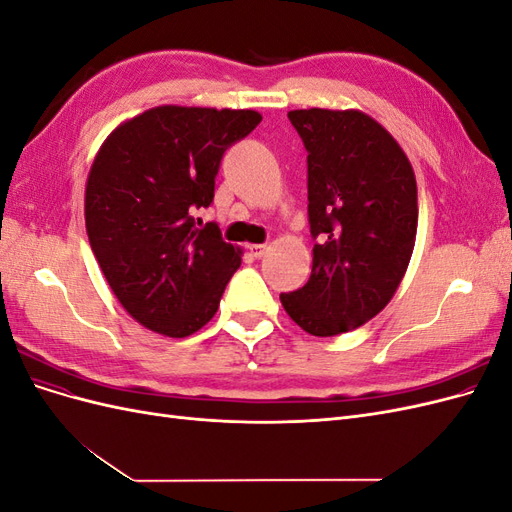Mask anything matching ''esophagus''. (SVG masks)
<instances>
[{"label": "esophagus", "mask_w": 512, "mask_h": 512, "mask_svg": "<svg viewBox=\"0 0 512 512\" xmlns=\"http://www.w3.org/2000/svg\"><path fill=\"white\" fill-rule=\"evenodd\" d=\"M247 250H250V254L254 258H262V256L269 252V245H265V243H252V245H247Z\"/></svg>", "instance_id": "1"}]
</instances>
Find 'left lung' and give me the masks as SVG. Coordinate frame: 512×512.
<instances>
[{
	"label": "left lung",
	"mask_w": 512,
	"mask_h": 512,
	"mask_svg": "<svg viewBox=\"0 0 512 512\" xmlns=\"http://www.w3.org/2000/svg\"><path fill=\"white\" fill-rule=\"evenodd\" d=\"M288 119L307 149L312 275L280 294L303 331L333 337L389 305L412 258L416 177L391 132L363 111L301 108Z\"/></svg>",
	"instance_id": "8db88e82"
}]
</instances>
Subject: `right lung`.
Masks as SVG:
<instances>
[{
    "instance_id": "obj_1",
    "label": "right lung",
    "mask_w": 512,
    "mask_h": 512,
    "mask_svg": "<svg viewBox=\"0 0 512 512\" xmlns=\"http://www.w3.org/2000/svg\"><path fill=\"white\" fill-rule=\"evenodd\" d=\"M262 115L250 108L164 104L106 136L85 185V226L123 309L145 329L188 337L218 312L241 265L218 224L194 213L213 203L224 151Z\"/></svg>"
}]
</instances>
